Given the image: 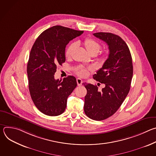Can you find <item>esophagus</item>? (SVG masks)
<instances>
[{"label": "esophagus", "mask_w": 156, "mask_h": 156, "mask_svg": "<svg viewBox=\"0 0 156 156\" xmlns=\"http://www.w3.org/2000/svg\"><path fill=\"white\" fill-rule=\"evenodd\" d=\"M76 82H77V84L78 86H81L83 83V80L80 78H77L76 79Z\"/></svg>", "instance_id": "1"}]
</instances>
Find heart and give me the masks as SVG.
I'll use <instances>...</instances> for the list:
<instances>
[{
    "label": "heart",
    "mask_w": 156,
    "mask_h": 156,
    "mask_svg": "<svg viewBox=\"0 0 156 156\" xmlns=\"http://www.w3.org/2000/svg\"><path fill=\"white\" fill-rule=\"evenodd\" d=\"M84 45L87 52L90 54H94L96 55L101 49V44L98 41L93 38H86L84 41ZM76 42H73L67 47L65 51V56L66 57H70L72 55L73 52L76 48ZM107 54L104 53L101 55V58L102 60H104L107 57ZM91 70V69H86L83 67H78L76 69V73L79 76H86L88 75L89 70Z\"/></svg>",
    "instance_id": "obj_1"
}]
</instances>
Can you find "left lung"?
Segmentation results:
<instances>
[{
  "mask_svg": "<svg viewBox=\"0 0 156 156\" xmlns=\"http://www.w3.org/2000/svg\"><path fill=\"white\" fill-rule=\"evenodd\" d=\"M93 35L107 43L109 54L93 75L105 87L99 91L96 85L84 84L87 90L84 110L89 118L100 121L114 115L122 104L130 90L133 68L129 49L120 36L103 32Z\"/></svg>",
  "mask_w": 156,
  "mask_h": 156,
  "instance_id": "left-lung-1",
  "label": "left lung"
}]
</instances>
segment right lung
Wrapping results in <instances>:
<instances>
[{
	"mask_svg": "<svg viewBox=\"0 0 156 156\" xmlns=\"http://www.w3.org/2000/svg\"><path fill=\"white\" fill-rule=\"evenodd\" d=\"M83 33L54 26L43 31L33 44L27 65L28 87L34 105L44 114H62L68 97L77 86L73 76L59 80H55L54 75L57 66L65 62L66 46Z\"/></svg>",
	"mask_w": 156,
	"mask_h": 156,
	"instance_id": "obj_1",
	"label": "right lung"
}]
</instances>
